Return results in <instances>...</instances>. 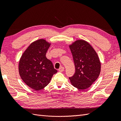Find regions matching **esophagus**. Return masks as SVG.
Segmentation results:
<instances>
[{"label": "esophagus", "instance_id": "1", "mask_svg": "<svg viewBox=\"0 0 121 121\" xmlns=\"http://www.w3.org/2000/svg\"><path fill=\"white\" fill-rule=\"evenodd\" d=\"M65 69V68L64 67H60L59 69H58V71L60 72H63Z\"/></svg>", "mask_w": 121, "mask_h": 121}]
</instances>
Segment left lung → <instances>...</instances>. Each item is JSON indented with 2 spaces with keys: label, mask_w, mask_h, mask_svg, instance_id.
<instances>
[{
  "label": "left lung",
  "mask_w": 121,
  "mask_h": 121,
  "mask_svg": "<svg viewBox=\"0 0 121 121\" xmlns=\"http://www.w3.org/2000/svg\"><path fill=\"white\" fill-rule=\"evenodd\" d=\"M75 66V73L69 77L73 86L85 90L96 81L100 74L101 63L95 50L84 40H77L69 45Z\"/></svg>",
  "instance_id": "obj_1"
}]
</instances>
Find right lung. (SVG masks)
I'll return each mask as SVG.
<instances>
[{"label":"right lung","mask_w":121,"mask_h":121,"mask_svg":"<svg viewBox=\"0 0 121 121\" xmlns=\"http://www.w3.org/2000/svg\"><path fill=\"white\" fill-rule=\"evenodd\" d=\"M51 43L40 39L32 42L21 56L19 72L21 79L31 88L39 91L49 83L57 72L52 62L46 57Z\"/></svg>","instance_id":"right-lung-1"}]
</instances>
